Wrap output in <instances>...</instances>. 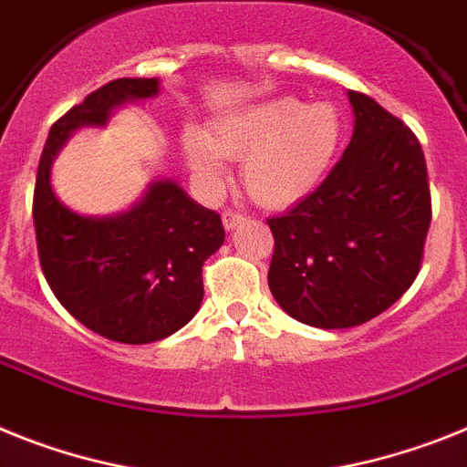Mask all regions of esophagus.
Segmentation results:
<instances>
[{
    "label": "esophagus",
    "mask_w": 467,
    "mask_h": 467,
    "mask_svg": "<svg viewBox=\"0 0 467 467\" xmlns=\"http://www.w3.org/2000/svg\"><path fill=\"white\" fill-rule=\"evenodd\" d=\"M222 222H224L226 231H234L236 226H241L243 222H245V214L236 213V210H226V213L222 214Z\"/></svg>",
    "instance_id": "esophagus-1"
}]
</instances>
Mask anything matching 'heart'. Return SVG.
Wrapping results in <instances>:
<instances>
[{
	"label": "heart",
	"mask_w": 467,
	"mask_h": 467,
	"mask_svg": "<svg viewBox=\"0 0 467 467\" xmlns=\"http://www.w3.org/2000/svg\"><path fill=\"white\" fill-rule=\"evenodd\" d=\"M345 141V119L328 101L278 97L217 119L213 134L186 127L182 149L191 172L214 189L229 158L243 161V184L265 207H288L318 189Z\"/></svg>",
	"instance_id": "b5f03b06"
}]
</instances>
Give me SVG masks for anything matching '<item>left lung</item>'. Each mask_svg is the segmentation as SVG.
I'll return each mask as SVG.
<instances>
[{
	"instance_id": "1",
	"label": "left lung",
	"mask_w": 467,
	"mask_h": 467,
	"mask_svg": "<svg viewBox=\"0 0 467 467\" xmlns=\"http://www.w3.org/2000/svg\"><path fill=\"white\" fill-rule=\"evenodd\" d=\"M354 134L317 191L281 217L269 290L285 314L314 328H352L411 288L432 219L428 165L400 118L348 91Z\"/></svg>"
}]
</instances>
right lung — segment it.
Masks as SVG:
<instances>
[{
	"label": "right lung",
	"instance_id": "obj_1",
	"mask_svg": "<svg viewBox=\"0 0 467 467\" xmlns=\"http://www.w3.org/2000/svg\"><path fill=\"white\" fill-rule=\"evenodd\" d=\"M155 94V78H119L56 119L33 198L39 265L56 300L79 324L125 345L162 340L195 317L202 265L224 243L222 217L172 179L153 182L127 213L82 217L56 198L51 162L78 127L106 125L113 109Z\"/></svg>",
	"mask_w": 467,
	"mask_h": 467
}]
</instances>
